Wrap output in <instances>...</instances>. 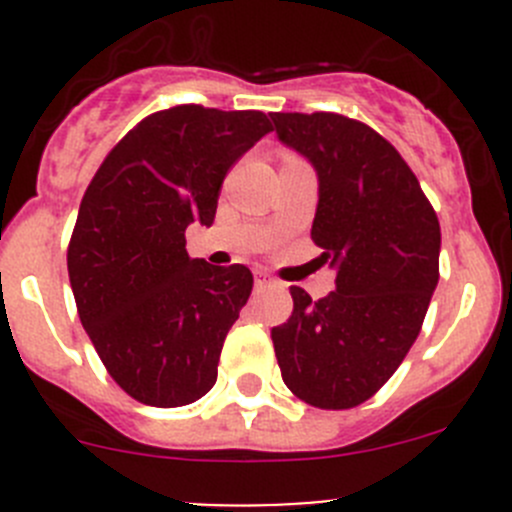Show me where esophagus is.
<instances>
[{
    "label": "esophagus",
    "instance_id": "34e87169",
    "mask_svg": "<svg viewBox=\"0 0 512 512\" xmlns=\"http://www.w3.org/2000/svg\"><path fill=\"white\" fill-rule=\"evenodd\" d=\"M275 285V280H272L267 272H255V289H265V287H272Z\"/></svg>",
    "mask_w": 512,
    "mask_h": 512
}]
</instances>
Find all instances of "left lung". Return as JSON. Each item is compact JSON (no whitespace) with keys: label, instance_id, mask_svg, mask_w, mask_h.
<instances>
[{"label":"left lung","instance_id":"obj_1","mask_svg":"<svg viewBox=\"0 0 512 512\" xmlns=\"http://www.w3.org/2000/svg\"><path fill=\"white\" fill-rule=\"evenodd\" d=\"M277 138L312 163V240L337 280L312 302L289 287L292 317L272 329L287 389L317 409H352L391 379L438 285L441 225L416 175L374 128L339 113H272Z\"/></svg>","mask_w":512,"mask_h":512}]
</instances>
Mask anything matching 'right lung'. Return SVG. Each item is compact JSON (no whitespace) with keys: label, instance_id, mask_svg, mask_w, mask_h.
I'll list each match as a JSON object with an SVG mask.
<instances>
[{"label":"right lung","instance_id":"right-lung-1","mask_svg":"<svg viewBox=\"0 0 512 512\" xmlns=\"http://www.w3.org/2000/svg\"><path fill=\"white\" fill-rule=\"evenodd\" d=\"M270 131L262 111H158L86 188L66 255L76 309L108 374L141 404L173 409L215 386L252 272L190 257L185 230L213 225L230 165Z\"/></svg>","mask_w":512,"mask_h":512}]
</instances>
